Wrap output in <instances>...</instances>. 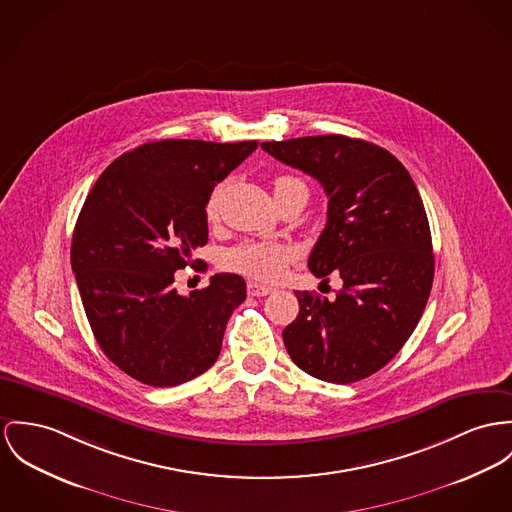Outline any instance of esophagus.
Wrapping results in <instances>:
<instances>
[{
	"instance_id": "1",
	"label": "esophagus",
	"mask_w": 512,
	"mask_h": 512,
	"mask_svg": "<svg viewBox=\"0 0 512 512\" xmlns=\"http://www.w3.org/2000/svg\"><path fill=\"white\" fill-rule=\"evenodd\" d=\"M271 292H273L271 286H263V284H259V282H249V284H247V294H249V296H267V294H271Z\"/></svg>"
}]
</instances>
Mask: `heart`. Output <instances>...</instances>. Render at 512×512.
I'll return each instance as SVG.
<instances>
[{
  "label": "heart",
  "instance_id": "heart-1",
  "mask_svg": "<svg viewBox=\"0 0 512 512\" xmlns=\"http://www.w3.org/2000/svg\"><path fill=\"white\" fill-rule=\"evenodd\" d=\"M300 187H306V185L302 183V179L294 175H280L273 181L275 197ZM220 195H222V189L218 187L206 200L208 218H216L218 206H220ZM288 261H290V251L284 245L269 243V241H245L224 255L226 269L251 276L255 280H265V282H271L284 275Z\"/></svg>",
  "mask_w": 512,
  "mask_h": 512
}]
</instances>
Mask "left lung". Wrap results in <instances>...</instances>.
Masks as SVG:
<instances>
[{"label": "left lung", "instance_id": "1", "mask_svg": "<svg viewBox=\"0 0 512 512\" xmlns=\"http://www.w3.org/2000/svg\"><path fill=\"white\" fill-rule=\"evenodd\" d=\"M273 158L317 179L329 198L327 224L308 267L335 300L296 292L300 314L282 331L298 368L333 382H358L386 366L425 312L433 288L431 228L421 195L388 150L341 134L263 142Z\"/></svg>", "mask_w": 512, "mask_h": 512}]
</instances>
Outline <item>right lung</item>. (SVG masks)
<instances>
[{
	"instance_id": "right-lung-1",
	"label": "right lung",
	"mask_w": 512,
	"mask_h": 512,
	"mask_svg": "<svg viewBox=\"0 0 512 512\" xmlns=\"http://www.w3.org/2000/svg\"><path fill=\"white\" fill-rule=\"evenodd\" d=\"M259 142L159 140L115 159L79 212L72 271L91 331L130 378L171 388L220 356L226 323L245 300L232 273L181 296L175 271L206 245V200Z\"/></svg>"
}]
</instances>
